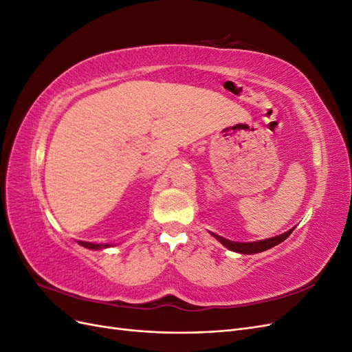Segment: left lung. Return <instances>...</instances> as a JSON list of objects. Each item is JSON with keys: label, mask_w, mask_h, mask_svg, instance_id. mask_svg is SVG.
<instances>
[{"label": "left lung", "mask_w": 352, "mask_h": 352, "mask_svg": "<svg viewBox=\"0 0 352 352\" xmlns=\"http://www.w3.org/2000/svg\"><path fill=\"white\" fill-rule=\"evenodd\" d=\"M292 230L294 229L282 233V235L267 238V239H261V241H255V242H235V241H229L226 238H223L220 235H216V233H211V235L214 236L221 245H225V247L230 251H235L239 254H258L265 250H270V248L276 247V245L283 242L287 236L291 235Z\"/></svg>", "instance_id": "obj_1"}]
</instances>
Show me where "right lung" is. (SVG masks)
I'll use <instances>...</instances> for the list:
<instances>
[{"mask_svg": "<svg viewBox=\"0 0 352 352\" xmlns=\"http://www.w3.org/2000/svg\"><path fill=\"white\" fill-rule=\"evenodd\" d=\"M79 245H82V247L85 248H89V250H104V248H110L111 245L110 243H92V242H85V241H78Z\"/></svg>", "mask_w": 352, "mask_h": 352, "instance_id": "add662e5", "label": "right lung"}]
</instances>
